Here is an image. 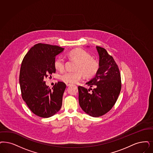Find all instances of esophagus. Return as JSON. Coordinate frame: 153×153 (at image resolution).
<instances>
[{"mask_svg":"<svg viewBox=\"0 0 153 153\" xmlns=\"http://www.w3.org/2000/svg\"><path fill=\"white\" fill-rule=\"evenodd\" d=\"M66 85L67 86H69V85H71V83H66Z\"/></svg>","mask_w":153,"mask_h":153,"instance_id":"esophagus-1","label":"esophagus"}]
</instances>
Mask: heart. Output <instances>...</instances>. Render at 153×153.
<instances>
[{"label":"heart","instance_id":"b5f03b06","mask_svg":"<svg viewBox=\"0 0 153 153\" xmlns=\"http://www.w3.org/2000/svg\"><path fill=\"white\" fill-rule=\"evenodd\" d=\"M69 57L78 61L76 71H66L62 74L60 79L63 82L69 83H76L82 78L83 74L85 77L90 78L94 77L99 69V63L94 58H91L90 54L82 49H74L68 53ZM55 68L62 71L65 68V60L63 57L59 56L54 62Z\"/></svg>","mask_w":153,"mask_h":153}]
</instances>
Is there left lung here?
Listing matches in <instances>:
<instances>
[{
  "instance_id": "left-lung-1",
  "label": "left lung",
  "mask_w": 153,
  "mask_h": 153,
  "mask_svg": "<svg viewBox=\"0 0 153 153\" xmlns=\"http://www.w3.org/2000/svg\"><path fill=\"white\" fill-rule=\"evenodd\" d=\"M96 48L99 56V69L95 77L85 83L94 89L78 86L80 107L94 117L102 116L111 109L121 88L120 71L113 57L105 49Z\"/></svg>"
}]
</instances>
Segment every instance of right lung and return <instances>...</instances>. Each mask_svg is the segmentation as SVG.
<instances>
[{"label": "right lung", "mask_w": 153, "mask_h": 153, "mask_svg": "<svg viewBox=\"0 0 153 153\" xmlns=\"http://www.w3.org/2000/svg\"><path fill=\"white\" fill-rule=\"evenodd\" d=\"M63 50L58 46L39 43L23 58L19 75L22 97L30 111L41 117L53 116L62 107L66 85L58 82L51 89L44 80L56 73L54 60Z\"/></svg>", "instance_id": "obj_1"}]
</instances>
